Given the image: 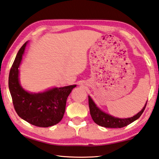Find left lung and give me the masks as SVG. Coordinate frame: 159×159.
I'll return each instance as SVG.
<instances>
[{
  "label": "left lung",
  "mask_w": 159,
  "mask_h": 159,
  "mask_svg": "<svg viewBox=\"0 0 159 159\" xmlns=\"http://www.w3.org/2000/svg\"><path fill=\"white\" fill-rule=\"evenodd\" d=\"M147 102H148V101H147ZM147 102L145 103L144 107L143 108V109L138 113L136 115L134 116L131 118H119L108 114V113H104L100 110L96 106L94 102L93 101L91 98L89 96V105L90 113H91L92 119L93 120V121L97 125L107 128H122L127 126L131 122L136 120L137 119L140 118L143 111H144L147 105Z\"/></svg>",
  "instance_id": "left-lung-1"
}]
</instances>
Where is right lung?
<instances>
[{"label": "right lung", "mask_w": 159, "mask_h": 159, "mask_svg": "<svg viewBox=\"0 0 159 159\" xmlns=\"http://www.w3.org/2000/svg\"><path fill=\"white\" fill-rule=\"evenodd\" d=\"M27 43L28 41L18 52L9 75V89L14 109L19 117L34 126H53L61 120L67 98L76 85L52 88L39 93L25 91L19 82V68Z\"/></svg>", "instance_id": "obj_1"}]
</instances>
